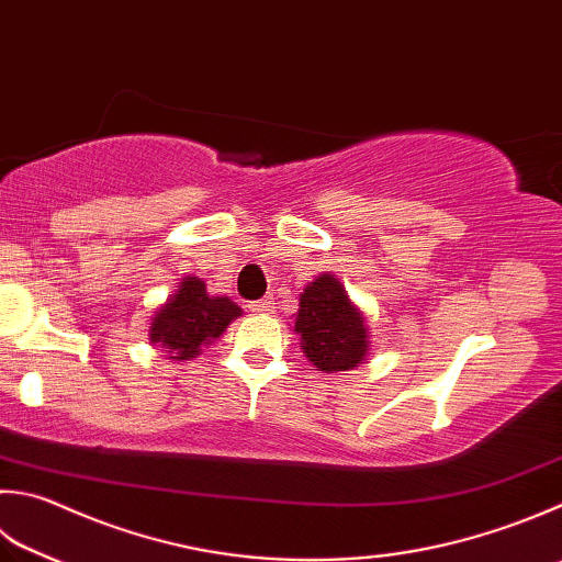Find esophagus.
<instances>
[{"label": "esophagus", "mask_w": 562, "mask_h": 562, "mask_svg": "<svg viewBox=\"0 0 562 562\" xmlns=\"http://www.w3.org/2000/svg\"><path fill=\"white\" fill-rule=\"evenodd\" d=\"M249 311H251V313H257V315H267V313H273V301H271V299L254 301V303H249Z\"/></svg>", "instance_id": "obj_1"}]
</instances>
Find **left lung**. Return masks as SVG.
Masks as SVG:
<instances>
[{"mask_svg":"<svg viewBox=\"0 0 562 562\" xmlns=\"http://www.w3.org/2000/svg\"><path fill=\"white\" fill-rule=\"evenodd\" d=\"M295 333L301 335L305 357L321 372H345L357 367L369 347L364 317L330 273L317 277L303 291Z\"/></svg>","mask_w":562,"mask_h":562,"instance_id":"obj_1","label":"left lung"}]
</instances>
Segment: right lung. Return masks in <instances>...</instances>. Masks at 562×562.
Masks as SVG:
<instances>
[{
  "label": "right lung",
  "mask_w": 562,
  "mask_h": 562,
  "mask_svg": "<svg viewBox=\"0 0 562 562\" xmlns=\"http://www.w3.org/2000/svg\"><path fill=\"white\" fill-rule=\"evenodd\" d=\"M241 315L239 305L229 299L207 295L205 283L198 277H188L178 285L173 299H168L151 321V342L166 347L171 359H190L200 347L213 342L225 333V327Z\"/></svg>",
  "instance_id": "1"
}]
</instances>
